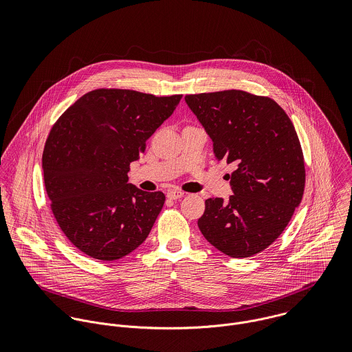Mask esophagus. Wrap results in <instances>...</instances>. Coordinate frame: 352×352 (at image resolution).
I'll list each match as a JSON object with an SVG mask.
<instances>
[{
  "label": "esophagus",
  "instance_id": "34e87169",
  "mask_svg": "<svg viewBox=\"0 0 352 352\" xmlns=\"http://www.w3.org/2000/svg\"><path fill=\"white\" fill-rule=\"evenodd\" d=\"M169 199H173V201H177V199H180V198H183L184 197V192L183 191H180V190H170L169 192H168V195H166Z\"/></svg>",
  "mask_w": 352,
  "mask_h": 352
}]
</instances>
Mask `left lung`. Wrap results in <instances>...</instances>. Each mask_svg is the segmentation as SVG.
<instances>
[{"label": "left lung", "instance_id": "8db88e82", "mask_svg": "<svg viewBox=\"0 0 352 352\" xmlns=\"http://www.w3.org/2000/svg\"><path fill=\"white\" fill-rule=\"evenodd\" d=\"M186 102L215 157L236 166L229 201H204L201 234L230 257L264 251L289 225L305 190L303 153L290 118L276 101L239 89L187 95Z\"/></svg>", "mask_w": 352, "mask_h": 352}]
</instances>
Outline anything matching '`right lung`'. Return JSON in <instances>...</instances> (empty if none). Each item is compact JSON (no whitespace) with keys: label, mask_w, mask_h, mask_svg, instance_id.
<instances>
[{"label":"right lung","mask_w":352,"mask_h":352,"mask_svg":"<svg viewBox=\"0 0 352 352\" xmlns=\"http://www.w3.org/2000/svg\"><path fill=\"white\" fill-rule=\"evenodd\" d=\"M182 98L101 88L55 122L42 157L45 186L58 226L77 250L113 261L146 240L165 195L129 184L127 172Z\"/></svg>","instance_id":"obj_1"}]
</instances>
